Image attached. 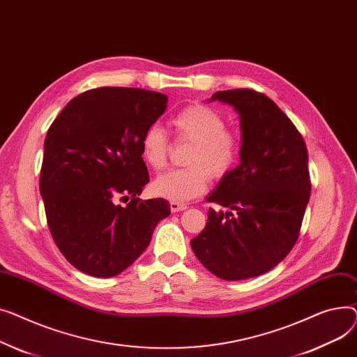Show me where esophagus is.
Wrapping results in <instances>:
<instances>
[{
	"instance_id": "1",
	"label": "esophagus",
	"mask_w": 357,
	"mask_h": 357,
	"mask_svg": "<svg viewBox=\"0 0 357 357\" xmlns=\"http://www.w3.org/2000/svg\"><path fill=\"white\" fill-rule=\"evenodd\" d=\"M185 208H187V204H184V203H178V202H172L170 203V211L173 213L183 212V211H185Z\"/></svg>"
}]
</instances>
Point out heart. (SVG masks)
<instances>
[{
  "mask_svg": "<svg viewBox=\"0 0 357 357\" xmlns=\"http://www.w3.org/2000/svg\"><path fill=\"white\" fill-rule=\"evenodd\" d=\"M177 141H192L183 169L165 173L155 178L154 195L172 202H188L202 196L208 185V176L222 180L230 174L241 155V138L226 128L220 112L204 103H192L173 118ZM172 142L158 125H150L141 137L139 153L144 162L153 170H164L169 162Z\"/></svg>",
  "mask_w": 357,
  "mask_h": 357,
  "instance_id": "heart-1",
  "label": "heart"
}]
</instances>
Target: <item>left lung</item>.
Wrapping results in <instances>:
<instances>
[{
  "instance_id": "8db88e82",
  "label": "left lung",
  "mask_w": 357,
  "mask_h": 357,
  "mask_svg": "<svg viewBox=\"0 0 357 357\" xmlns=\"http://www.w3.org/2000/svg\"><path fill=\"white\" fill-rule=\"evenodd\" d=\"M239 112L241 164L230 172L208 203L206 227L190 241L204 268L227 281L265 274L298 241L311 180L308 151L296 125L266 95L252 89L216 92Z\"/></svg>"
}]
</instances>
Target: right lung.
<instances>
[{
    "label": "right lung",
    "instance_id": "obj_1",
    "mask_svg": "<svg viewBox=\"0 0 357 357\" xmlns=\"http://www.w3.org/2000/svg\"><path fill=\"white\" fill-rule=\"evenodd\" d=\"M165 108L160 92L103 86L73 98L50 125L40 170L47 226L88 275L121 274L170 215L167 200L138 197L150 181L139 141Z\"/></svg>",
    "mask_w": 357,
    "mask_h": 357
}]
</instances>
